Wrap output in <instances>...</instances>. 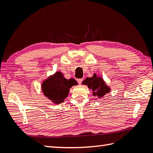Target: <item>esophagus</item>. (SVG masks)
Here are the masks:
<instances>
[{
  "label": "esophagus",
  "instance_id": "esophagus-1",
  "mask_svg": "<svg viewBox=\"0 0 153 153\" xmlns=\"http://www.w3.org/2000/svg\"><path fill=\"white\" fill-rule=\"evenodd\" d=\"M77 82H78V83H79V84H81L82 81H83V79H77Z\"/></svg>",
  "mask_w": 153,
  "mask_h": 153
}]
</instances>
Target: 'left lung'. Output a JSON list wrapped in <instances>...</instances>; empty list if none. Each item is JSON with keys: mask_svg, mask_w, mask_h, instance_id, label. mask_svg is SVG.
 Returning <instances> with one entry per match:
<instances>
[{"mask_svg": "<svg viewBox=\"0 0 153 153\" xmlns=\"http://www.w3.org/2000/svg\"><path fill=\"white\" fill-rule=\"evenodd\" d=\"M83 84L88 86V87L93 91L94 96H97L98 97H103L105 94L110 92L111 89L105 84L102 77H97L96 74H94L93 77H87Z\"/></svg>", "mask_w": 153, "mask_h": 153, "instance_id": "1", "label": "left lung"}]
</instances>
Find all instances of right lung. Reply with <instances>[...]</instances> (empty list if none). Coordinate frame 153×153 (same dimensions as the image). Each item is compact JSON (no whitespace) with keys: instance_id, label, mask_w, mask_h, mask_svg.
Listing matches in <instances>:
<instances>
[{"instance_id":"add662e5","label":"right lung","mask_w":153,"mask_h":153,"mask_svg":"<svg viewBox=\"0 0 153 153\" xmlns=\"http://www.w3.org/2000/svg\"><path fill=\"white\" fill-rule=\"evenodd\" d=\"M77 85L75 79H66L62 74L57 72L53 76L43 82L42 84V92L53 103H62L68 96L70 88L73 85Z\"/></svg>"}]
</instances>
